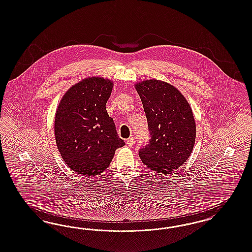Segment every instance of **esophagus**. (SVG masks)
Here are the masks:
<instances>
[{"mask_svg": "<svg viewBox=\"0 0 252 252\" xmlns=\"http://www.w3.org/2000/svg\"><path fill=\"white\" fill-rule=\"evenodd\" d=\"M134 144H135V140H134L133 137L128 138V139L126 140V145L128 146V147H132Z\"/></svg>", "mask_w": 252, "mask_h": 252, "instance_id": "obj_1", "label": "esophagus"}]
</instances>
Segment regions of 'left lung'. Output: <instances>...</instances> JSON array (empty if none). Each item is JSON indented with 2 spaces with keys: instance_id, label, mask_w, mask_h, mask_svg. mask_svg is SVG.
<instances>
[{
  "instance_id": "left-lung-1",
  "label": "left lung",
  "mask_w": 252,
  "mask_h": 252,
  "mask_svg": "<svg viewBox=\"0 0 252 252\" xmlns=\"http://www.w3.org/2000/svg\"><path fill=\"white\" fill-rule=\"evenodd\" d=\"M142 101L151 139L138 154L161 175L180 167L190 156L196 123L189 102L173 85L149 79L135 85Z\"/></svg>"
}]
</instances>
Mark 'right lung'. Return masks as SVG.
I'll return each instance as SVG.
<instances>
[{
  "mask_svg": "<svg viewBox=\"0 0 252 252\" xmlns=\"http://www.w3.org/2000/svg\"><path fill=\"white\" fill-rule=\"evenodd\" d=\"M114 87L103 77H89L72 86L58 105L54 134L62 158L82 176L99 175L125 145L117 136L106 102Z\"/></svg>",
  "mask_w": 252,
  "mask_h": 252,
  "instance_id": "obj_1",
  "label": "right lung"
}]
</instances>
